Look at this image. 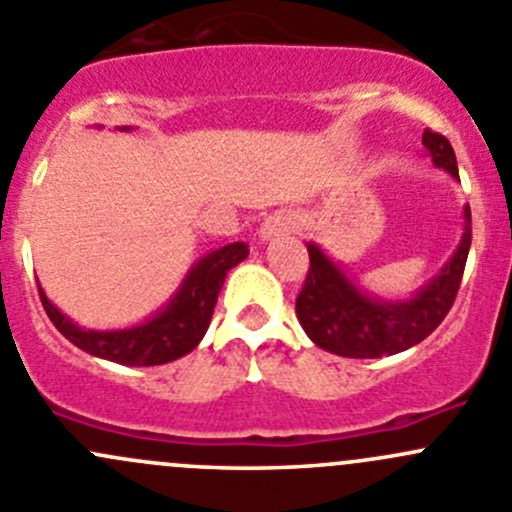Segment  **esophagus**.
Segmentation results:
<instances>
[{"label":"esophagus","mask_w":512,"mask_h":512,"mask_svg":"<svg viewBox=\"0 0 512 512\" xmlns=\"http://www.w3.org/2000/svg\"><path fill=\"white\" fill-rule=\"evenodd\" d=\"M297 215L292 210H277L272 213L265 223L260 225V237L262 240H277V237L289 235V232L297 230Z\"/></svg>","instance_id":"1"}]
</instances>
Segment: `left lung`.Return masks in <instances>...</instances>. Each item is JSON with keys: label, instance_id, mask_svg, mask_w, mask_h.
<instances>
[{"label": "left lung", "instance_id": "obj_1", "mask_svg": "<svg viewBox=\"0 0 512 512\" xmlns=\"http://www.w3.org/2000/svg\"><path fill=\"white\" fill-rule=\"evenodd\" d=\"M423 146L433 165L458 178L456 153L446 136L423 131ZM466 232L443 270L404 302L369 297L319 250L307 242L309 270L297 297L299 324L317 347L349 359H381L423 342L446 319L456 302L471 250V208H463Z\"/></svg>", "mask_w": 512, "mask_h": 512}]
</instances>
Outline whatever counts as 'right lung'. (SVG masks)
<instances>
[{
    "mask_svg": "<svg viewBox=\"0 0 512 512\" xmlns=\"http://www.w3.org/2000/svg\"><path fill=\"white\" fill-rule=\"evenodd\" d=\"M121 131H131V128L123 126ZM247 255H250V250H247L245 242H232V245L205 255L203 260L190 267L175 297L160 309L156 317L131 329H113V332L81 329L46 299L41 287L39 297L54 327L84 352L123 366L168 364V361L180 359L198 347L210 327L227 272L240 265Z\"/></svg>",
    "mask_w": 512,
    "mask_h": 512,
    "instance_id": "1",
    "label": "right lung"
}]
</instances>
